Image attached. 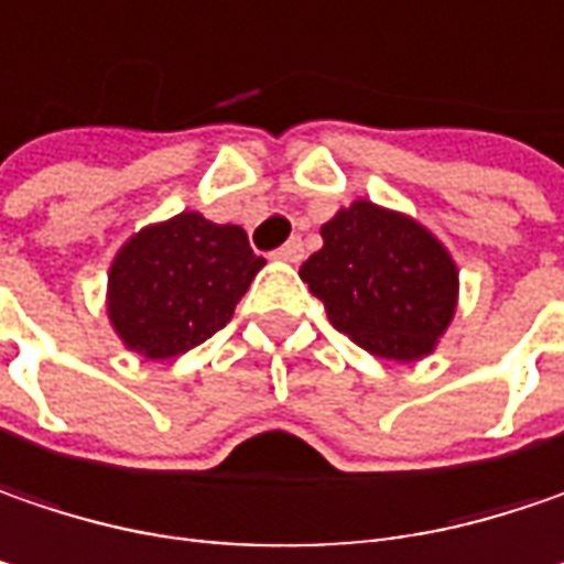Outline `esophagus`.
<instances>
[{
  "label": "esophagus",
  "instance_id": "obj_1",
  "mask_svg": "<svg viewBox=\"0 0 564 564\" xmlns=\"http://www.w3.org/2000/svg\"><path fill=\"white\" fill-rule=\"evenodd\" d=\"M274 254L283 258V261H293V264H296V261H303L306 249H303V242H300V239H290V242H283L281 249L274 251Z\"/></svg>",
  "mask_w": 564,
  "mask_h": 564
}]
</instances>
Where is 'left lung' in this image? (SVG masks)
Wrapping results in <instances>:
<instances>
[{
	"mask_svg": "<svg viewBox=\"0 0 564 564\" xmlns=\"http://www.w3.org/2000/svg\"><path fill=\"white\" fill-rule=\"evenodd\" d=\"M300 278L350 341L386 360L431 354L456 310V264L414 219L357 200L322 226Z\"/></svg>",
	"mask_w": 564,
	"mask_h": 564,
	"instance_id": "obj_1",
	"label": "left lung"
}]
</instances>
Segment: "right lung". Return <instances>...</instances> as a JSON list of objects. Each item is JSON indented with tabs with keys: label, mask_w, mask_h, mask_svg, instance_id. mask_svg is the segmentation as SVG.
<instances>
[{
	"label": "right lung",
	"mask_w": 564,
	"mask_h": 564,
	"mask_svg": "<svg viewBox=\"0 0 564 564\" xmlns=\"http://www.w3.org/2000/svg\"><path fill=\"white\" fill-rule=\"evenodd\" d=\"M264 258L242 226L178 214L137 232L108 274V315L130 350L169 360L232 318Z\"/></svg>",
	"instance_id": "1"
}]
</instances>
